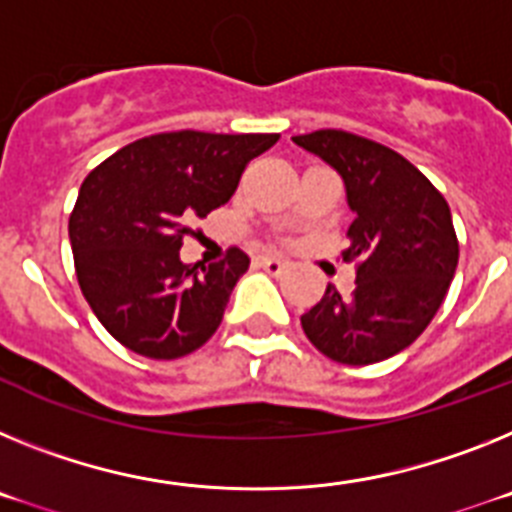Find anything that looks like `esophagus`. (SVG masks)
<instances>
[{"label": "esophagus", "mask_w": 512, "mask_h": 512, "mask_svg": "<svg viewBox=\"0 0 512 512\" xmlns=\"http://www.w3.org/2000/svg\"><path fill=\"white\" fill-rule=\"evenodd\" d=\"M257 265H260V268L270 275H281L288 270V262L281 260V257H260V260H257Z\"/></svg>", "instance_id": "esophagus-1"}]
</instances>
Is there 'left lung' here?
Listing matches in <instances>:
<instances>
[{
	"label": "left lung",
	"mask_w": 512,
	"mask_h": 512,
	"mask_svg": "<svg viewBox=\"0 0 512 512\" xmlns=\"http://www.w3.org/2000/svg\"><path fill=\"white\" fill-rule=\"evenodd\" d=\"M345 182L355 213L348 250L355 288L327 286L301 317L311 345L345 366H368L410 348L441 309L459 265L451 208L402 154L345 131L293 136Z\"/></svg>",
	"instance_id": "8db88e82"
}]
</instances>
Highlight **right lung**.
<instances>
[{
	"instance_id": "1",
	"label": "right lung",
	"mask_w": 512,
	"mask_h": 512,
	"mask_svg": "<svg viewBox=\"0 0 512 512\" xmlns=\"http://www.w3.org/2000/svg\"><path fill=\"white\" fill-rule=\"evenodd\" d=\"M278 133H157L123 146L84 177L69 219L74 268L102 327L133 353L175 361L219 330L250 268L242 250L185 265L193 221L224 206L247 162Z\"/></svg>"
}]
</instances>
